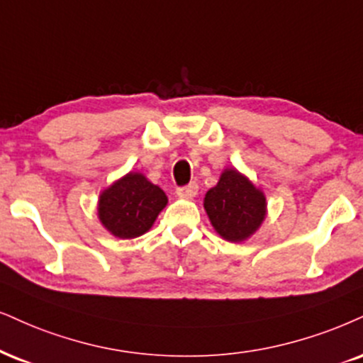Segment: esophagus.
Returning <instances> with one entry per match:
<instances>
[{
	"instance_id": "1",
	"label": "esophagus",
	"mask_w": 363,
	"mask_h": 363,
	"mask_svg": "<svg viewBox=\"0 0 363 363\" xmlns=\"http://www.w3.org/2000/svg\"><path fill=\"white\" fill-rule=\"evenodd\" d=\"M196 194H199V185H196L195 182H191L185 186H178L177 189V195L185 196V199H191V196H195Z\"/></svg>"
}]
</instances>
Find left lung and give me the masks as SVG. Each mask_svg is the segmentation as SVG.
<instances>
[{
	"label": "left lung",
	"mask_w": 363,
	"mask_h": 363,
	"mask_svg": "<svg viewBox=\"0 0 363 363\" xmlns=\"http://www.w3.org/2000/svg\"><path fill=\"white\" fill-rule=\"evenodd\" d=\"M210 222L223 239L240 242L254 234L266 216V196L247 178L225 169L220 180L205 195Z\"/></svg>",
	"instance_id": "left-lung-1"
}]
</instances>
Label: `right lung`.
<instances>
[{
    "instance_id": "right-lung-1",
    "label": "right lung",
    "mask_w": 363,
    "mask_h": 363,
    "mask_svg": "<svg viewBox=\"0 0 363 363\" xmlns=\"http://www.w3.org/2000/svg\"><path fill=\"white\" fill-rule=\"evenodd\" d=\"M168 199L160 186L141 173H129L102 191L99 218L102 225L119 239H134L153 225Z\"/></svg>"
}]
</instances>
